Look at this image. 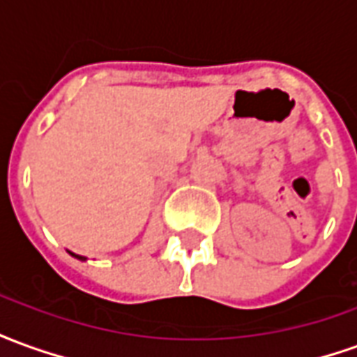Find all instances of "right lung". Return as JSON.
Masks as SVG:
<instances>
[{
    "label": "right lung",
    "instance_id": "right-lung-1",
    "mask_svg": "<svg viewBox=\"0 0 357 357\" xmlns=\"http://www.w3.org/2000/svg\"><path fill=\"white\" fill-rule=\"evenodd\" d=\"M73 256H76V255H73ZM76 258H80V260H84V256H76Z\"/></svg>",
    "mask_w": 357,
    "mask_h": 357
}]
</instances>
